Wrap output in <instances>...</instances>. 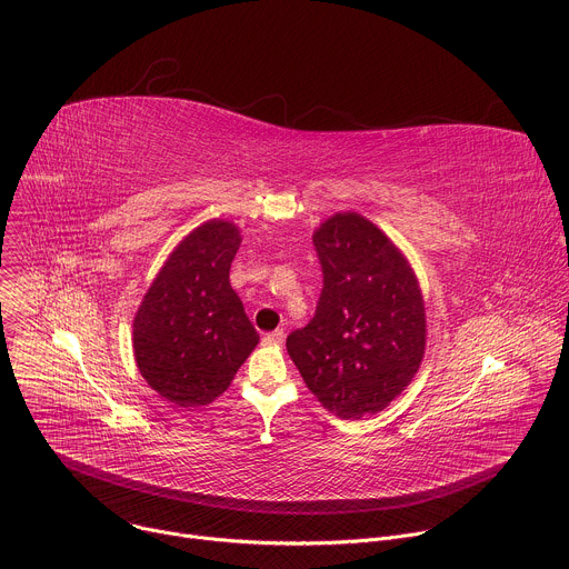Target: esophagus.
I'll return each mask as SVG.
<instances>
[{
	"instance_id": "1",
	"label": "esophagus",
	"mask_w": 569,
	"mask_h": 569,
	"mask_svg": "<svg viewBox=\"0 0 569 569\" xmlns=\"http://www.w3.org/2000/svg\"><path fill=\"white\" fill-rule=\"evenodd\" d=\"M283 338H286V333H283V329H277V331H272V333H268L266 338H263V342L266 345H281L283 342Z\"/></svg>"
}]
</instances>
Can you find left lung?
Segmentation results:
<instances>
[{"label": "left lung", "mask_w": 569, "mask_h": 569, "mask_svg": "<svg viewBox=\"0 0 569 569\" xmlns=\"http://www.w3.org/2000/svg\"><path fill=\"white\" fill-rule=\"evenodd\" d=\"M323 288L286 347L306 387L340 419L376 415L426 353V306L408 259L365 216L345 211L312 236Z\"/></svg>", "instance_id": "left-lung-1"}]
</instances>
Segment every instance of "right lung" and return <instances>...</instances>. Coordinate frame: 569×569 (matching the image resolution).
Segmentation results:
<instances>
[{"instance_id":"right-lung-1","label":"right lung","mask_w":569,"mask_h":569,"mask_svg":"<svg viewBox=\"0 0 569 569\" xmlns=\"http://www.w3.org/2000/svg\"><path fill=\"white\" fill-rule=\"evenodd\" d=\"M240 231L207 220L171 252L132 321L134 360L146 382L178 408L218 398L259 345L229 286Z\"/></svg>"}]
</instances>
